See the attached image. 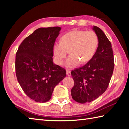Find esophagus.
<instances>
[{"label": "esophagus", "instance_id": "1", "mask_svg": "<svg viewBox=\"0 0 129 129\" xmlns=\"http://www.w3.org/2000/svg\"><path fill=\"white\" fill-rule=\"evenodd\" d=\"M67 75L68 76H69V77H71V72L69 71H67Z\"/></svg>", "mask_w": 129, "mask_h": 129}]
</instances>
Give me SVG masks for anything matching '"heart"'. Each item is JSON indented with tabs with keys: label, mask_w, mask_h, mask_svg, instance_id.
<instances>
[{
	"label": "heart",
	"mask_w": 129,
	"mask_h": 129,
	"mask_svg": "<svg viewBox=\"0 0 129 129\" xmlns=\"http://www.w3.org/2000/svg\"><path fill=\"white\" fill-rule=\"evenodd\" d=\"M99 45L97 35L92 30H71L63 36L61 42L53 46V52L56 62L62 64L69 53L70 56L65 62L68 68L77 67L80 61L85 63L90 61L94 55Z\"/></svg>",
	"instance_id": "b5f03b06"
}]
</instances>
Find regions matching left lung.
Returning <instances> with one entry per match:
<instances>
[{
    "mask_svg": "<svg viewBox=\"0 0 129 129\" xmlns=\"http://www.w3.org/2000/svg\"><path fill=\"white\" fill-rule=\"evenodd\" d=\"M92 29L99 39V45L93 58L84 66L72 71L75 85L71 90L72 99L80 104L94 101L108 88L114 70L112 44L100 28Z\"/></svg>",
    "mask_w": 129,
    "mask_h": 129,
    "instance_id": "left-lung-1",
    "label": "left lung"
}]
</instances>
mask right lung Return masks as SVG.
<instances>
[{"label": "right lung", "mask_w": 129, "mask_h": 129, "mask_svg": "<svg viewBox=\"0 0 129 129\" xmlns=\"http://www.w3.org/2000/svg\"><path fill=\"white\" fill-rule=\"evenodd\" d=\"M61 28H39L19 46L15 69L17 81L30 99L46 102L54 87L66 76L65 70L53 62V46Z\"/></svg>", "instance_id": "1"}]
</instances>
